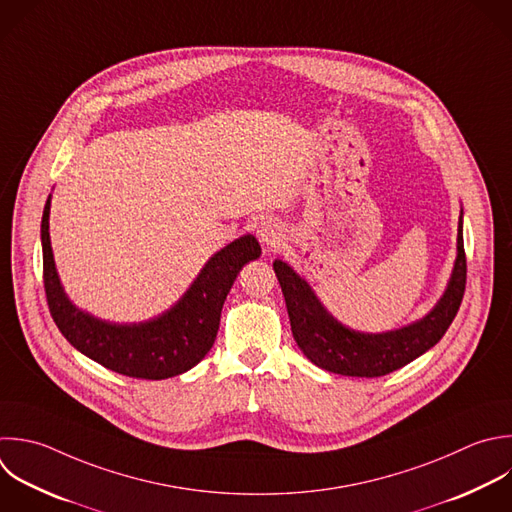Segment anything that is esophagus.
<instances>
[{
    "label": "esophagus",
    "instance_id": "esophagus-1",
    "mask_svg": "<svg viewBox=\"0 0 512 512\" xmlns=\"http://www.w3.org/2000/svg\"><path fill=\"white\" fill-rule=\"evenodd\" d=\"M258 236H260V240H262L266 246H270V248L280 246V242H282V238H284V236H282V230L278 228V224H276V222H270V220H266V222L260 224Z\"/></svg>",
    "mask_w": 512,
    "mask_h": 512
}]
</instances>
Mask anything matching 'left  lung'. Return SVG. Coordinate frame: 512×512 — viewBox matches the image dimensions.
<instances>
[{
    "mask_svg": "<svg viewBox=\"0 0 512 512\" xmlns=\"http://www.w3.org/2000/svg\"><path fill=\"white\" fill-rule=\"evenodd\" d=\"M274 272L282 286L294 340L304 356L334 374L378 378L430 350L452 324L466 288L462 218L458 226V256L444 296L426 318L394 332L360 334L344 328L326 314L310 286L288 264L276 260Z\"/></svg>",
    "mask_w": 512,
    "mask_h": 512,
    "instance_id": "left-lung-1",
    "label": "left lung"
}]
</instances>
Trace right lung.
<instances>
[{
  "mask_svg": "<svg viewBox=\"0 0 512 512\" xmlns=\"http://www.w3.org/2000/svg\"><path fill=\"white\" fill-rule=\"evenodd\" d=\"M50 198L42 216L44 288L50 314L66 340L98 364L142 380H164L196 366L212 348L224 300L244 264L260 256L254 236H244L210 258L184 298L166 314L132 326L100 322L80 312L64 294L50 246Z\"/></svg>",
  "mask_w": 512,
  "mask_h": 512,
  "instance_id": "obj_1",
  "label": "right lung"
}]
</instances>
